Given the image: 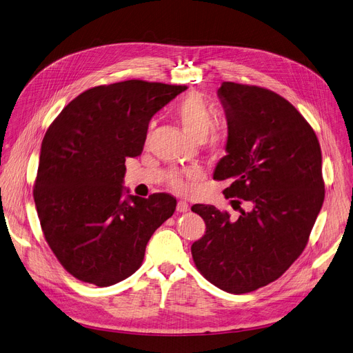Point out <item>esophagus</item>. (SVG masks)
I'll return each instance as SVG.
<instances>
[{
	"instance_id": "esophagus-1",
	"label": "esophagus",
	"mask_w": 353,
	"mask_h": 353,
	"mask_svg": "<svg viewBox=\"0 0 353 353\" xmlns=\"http://www.w3.org/2000/svg\"><path fill=\"white\" fill-rule=\"evenodd\" d=\"M176 211H179V212H188L190 211L188 203H185V201H179L178 205H176Z\"/></svg>"
}]
</instances>
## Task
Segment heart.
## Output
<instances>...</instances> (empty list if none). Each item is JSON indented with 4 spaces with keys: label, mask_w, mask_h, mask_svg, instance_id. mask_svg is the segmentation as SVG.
<instances>
[{
    "label": "heart",
    "mask_w": 353,
    "mask_h": 353,
    "mask_svg": "<svg viewBox=\"0 0 353 353\" xmlns=\"http://www.w3.org/2000/svg\"><path fill=\"white\" fill-rule=\"evenodd\" d=\"M176 116L182 125V128L187 130V133L198 141H203L214 125V114L210 109L208 103L203 96L196 93H191L179 100L176 105ZM196 171L187 172V176H196ZM171 185L174 190L183 192L187 191V182L183 179V175L175 174L171 178Z\"/></svg>",
    "instance_id": "obj_1"
}]
</instances>
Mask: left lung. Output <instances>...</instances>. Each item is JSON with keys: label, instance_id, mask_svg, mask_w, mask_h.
Masks as SVG:
<instances>
[{"label": "left lung", "instance_id": "left-lung-1", "mask_svg": "<svg viewBox=\"0 0 353 353\" xmlns=\"http://www.w3.org/2000/svg\"><path fill=\"white\" fill-rule=\"evenodd\" d=\"M216 94L228 138L212 178L231 179L225 198L248 201L251 210L232 218L192 205L207 231L191 253L214 286L241 294L277 280L305 250L325 198L322 152L312 126L277 93L224 81Z\"/></svg>", "mask_w": 353, "mask_h": 353}]
</instances>
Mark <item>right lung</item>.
Returning a JSON list of instances; mask_svg holds the SVG:
<instances>
[{
  "instance_id": "add662e5",
  "label": "right lung",
  "mask_w": 353,
  "mask_h": 353,
  "mask_svg": "<svg viewBox=\"0 0 353 353\" xmlns=\"http://www.w3.org/2000/svg\"><path fill=\"white\" fill-rule=\"evenodd\" d=\"M187 86L126 80L79 94L47 129L34 203L46 241L76 279L108 288L135 273L170 194L141 198L122 183L126 158L143 150L152 116Z\"/></svg>"
}]
</instances>
